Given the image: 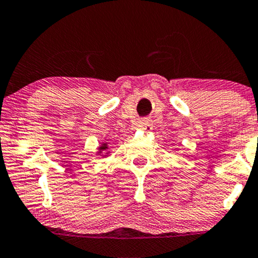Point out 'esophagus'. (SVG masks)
<instances>
[{
	"instance_id": "1",
	"label": "esophagus",
	"mask_w": 258,
	"mask_h": 258,
	"mask_svg": "<svg viewBox=\"0 0 258 258\" xmlns=\"http://www.w3.org/2000/svg\"><path fill=\"white\" fill-rule=\"evenodd\" d=\"M138 127H139V130H142V131L150 132L151 130H153V123H151V121L149 119H144L139 122Z\"/></svg>"
}]
</instances>
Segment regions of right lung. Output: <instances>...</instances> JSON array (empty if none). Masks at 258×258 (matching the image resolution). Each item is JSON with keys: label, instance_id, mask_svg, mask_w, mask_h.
Wrapping results in <instances>:
<instances>
[{"label": "right lung", "instance_id": "right-lung-1", "mask_svg": "<svg viewBox=\"0 0 258 258\" xmlns=\"http://www.w3.org/2000/svg\"><path fill=\"white\" fill-rule=\"evenodd\" d=\"M108 150V143H103V144L101 145V147H98V151L97 154L98 155H102V156H107L108 153H105V151Z\"/></svg>", "mask_w": 258, "mask_h": 258}]
</instances>
